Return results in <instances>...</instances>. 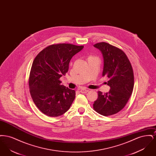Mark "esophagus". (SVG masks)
Segmentation results:
<instances>
[{
	"mask_svg": "<svg viewBox=\"0 0 156 156\" xmlns=\"http://www.w3.org/2000/svg\"><path fill=\"white\" fill-rule=\"evenodd\" d=\"M88 91H89V90H87V89H81L80 90V92H81V93H82V94L87 93Z\"/></svg>",
	"mask_w": 156,
	"mask_h": 156,
	"instance_id": "esophagus-1",
	"label": "esophagus"
}]
</instances>
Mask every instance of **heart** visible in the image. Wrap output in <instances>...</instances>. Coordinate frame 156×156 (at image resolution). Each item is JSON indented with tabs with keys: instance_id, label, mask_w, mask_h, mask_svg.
I'll use <instances>...</instances> for the list:
<instances>
[{
	"instance_id": "1",
	"label": "heart",
	"mask_w": 156,
	"mask_h": 156,
	"mask_svg": "<svg viewBox=\"0 0 156 156\" xmlns=\"http://www.w3.org/2000/svg\"><path fill=\"white\" fill-rule=\"evenodd\" d=\"M91 57H94V56H89L88 58H91Z\"/></svg>"
}]
</instances>
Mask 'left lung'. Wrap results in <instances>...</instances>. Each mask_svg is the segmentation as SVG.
<instances>
[{
  "instance_id": "left-lung-1",
  "label": "left lung",
  "mask_w": 156,
  "mask_h": 156,
  "mask_svg": "<svg viewBox=\"0 0 156 156\" xmlns=\"http://www.w3.org/2000/svg\"><path fill=\"white\" fill-rule=\"evenodd\" d=\"M99 49L104 58L102 76L109 80L107 85L111 89L103 94L98 91V98L94 102V109L105 116L120 111L131 96L134 87L133 68L126 54L119 48L105 42L94 45Z\"/></svg>"
}]
</instances>
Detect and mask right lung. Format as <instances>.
<instances>
[{
  "mask_svg": "<svg viewBox=\"0 0 156 156\" xmlns=\"http://www.w3.org/2000/svg\"><path fill=\"white\" fill-rule=\"evenodd\" d=\"M83 48L71 44L50 45L37 54L30 71L29 85L31 97L44 115L57 117L73 104L75 91L61 85L59 78L68 71L72 57Z\"/></svg>",
  "mask_w": 156,
  "mask_h": 156,
  "instance_id": "right-lung-1",
  "label": "right lung"
}]
</instances>
